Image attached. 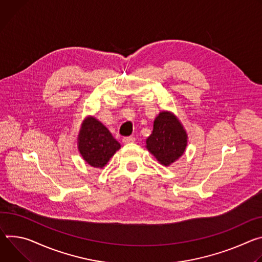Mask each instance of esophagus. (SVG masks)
Here are the masks:
<instances>
[{"instance_id":"esophagus-1","label":"esophagus","mask_w":262,"mask_h":262,"mask_svg":"<svg viewBox=\"0 0 262 262\" xmlns=\"http://www.w3.org/2000/svg\"><path fill=\"white\" fill-rule=\"evenodd\" d=\"M135 141V138L134 137H124L123 138V143L124 144H128V143H131V142H134Z\"/></svg>"}]
</instances>
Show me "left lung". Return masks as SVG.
<instances>
[{
    "label": "left lung",
    "mask_w": 262,
    "mask_h": 262,
    "mask_svg": "<svg viewBox=\"0 0 262 262\" xmlns=\"http://www.w3.org/2000/svg\"><path fill=\"white\" fill-rule=\"evenodd\" d=\"M188 136L177 116L170 111H160L154 120L153 131L146 140L147 150L164 165L169 166L185 152Z\"/></svg>",
    "instance_id": "1"
}]
</instances>
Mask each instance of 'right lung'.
<instances>
[{
  "instance_id": "add662e5",
  "label": "right lung",
  "mask_w": 262,
  "mask_h": 262,
  "mask_svg": "<svg viewBox=\"0 0 262 262\" xmlns=\"http://www.w3.org/2000/svg\"><path fill=\"white\" fill-rule=\"evenodd\" d=\"M77 146L83 160L91 166L103 168L121 149L109 130L93 115H87L79 130Z\"/></svg>"
}]
</instances>
